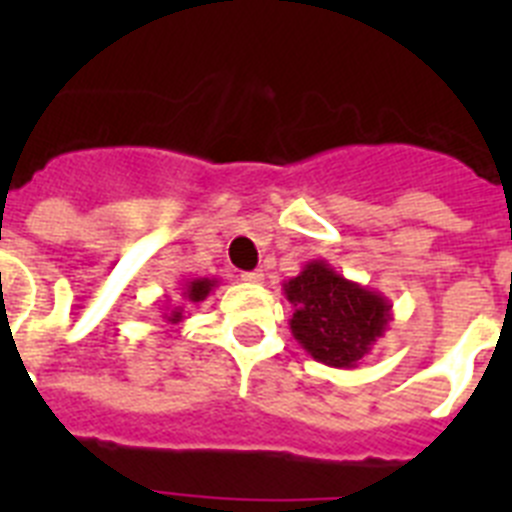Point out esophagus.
<instances>
[{"mask_svg":"<svg viewBox=\"0 0 512 512\" xmlns=\"http://www.w3.org/2000/svg\"><path fill=\"white\" fill-rule=\"evenodd\" d=\"M241 279L246 284H261L264 282V271H243Z\"/></svg>","mask_w":512,"mask_h":512,"instance_id":"34e87169","label":"esophagus"}]
</instances>
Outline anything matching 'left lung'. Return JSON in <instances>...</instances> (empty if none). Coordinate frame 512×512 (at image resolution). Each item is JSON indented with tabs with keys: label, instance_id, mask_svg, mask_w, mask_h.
I'll use <instances>...</instances> for the list:
<instances>
[{
	"label": "left lung",
	"instance_id": "1",
	"mask_svg": "<svg viewBox=\"0 0 512 512\" xmlns=\"http://www.w3.org/2000/svg\"><path fill=\"white\" fill-rule=\"evenodd\" d=\"M284 297L295 310L289 318L295 341L336 369H356L392 323V305L382 292L351 282L320 259L284 282Z\"/></svg>",
	"mask_w": 512,
	"mask_h": 512
}]
</instances>
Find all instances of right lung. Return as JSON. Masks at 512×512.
I'll return each instance as SVG.
<instances>
[{"instance_id":"right-lung-1","label":"right lung","mask_w":512,"mask_h":512,"mask_svg":"<svg viewBox=\"0 0 512 512\" xmlns=\"http://www.w3.org/2000/svg\"><path fill=\"white\" fill-rule=\"evenodd\" d=\"M217 284H220L217 279H207V277L184 279L182 287H179V289H182L179 300H176V302L166 300L164 307H158V312H161L164 323L182 325L184 318H187V315H192V305L207 300V297H210V292L217 287Z\"/></svg>"}]
</instances>
